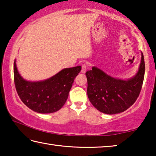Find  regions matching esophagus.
Here are the masks:
<instances>
[{"instance_id":"esophagus-1","label":"esophagus","mask_w":156,"mask_h":156,"mask_svg":"<svg viewBox=\"0 0 156 156\" xmlns=\"http://www.w3.org/2000/svg\"><path fill=\"white\" fill-rule=\"evenodd\" d=\"M86 71H87V66H86V65H83V66H82L81 72L83 73H84L86 72Z\"/></svg>"}]
</instances>
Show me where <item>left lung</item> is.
Instances as JSON below:
<instances>
[{
	"instance_id": "1",
	"label": "left lung",
	"mask_w": 156,
	"mask_h": 156,
	"mask_svg": "<svg viewBox=\"0 0 156 156\" xmlns=\"http://www.w3.org/2000/svg\"><path fill=\"white\" fill-rule=\"evenodd\" d=\"M144 70L142 52L138 72L126 80L112 77L97 67H92L91 70L86 72L89 101L96 109L106 114L125 112L133 105L140 93Z\"/></svg>"
}]
</instances>
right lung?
<instances>
[{
	"label": "right lung",
	"instance_id": "obj_1",
	"mask_svg": "<svg viewBox=\"0 0 156 156\" xmlns=\"http://www.w3.org/2000/svg\"><path fill=\"white\" fill-rule=\"evenodd\" d=\"M81 71V66L63 69L46 80L30 81L18 72L14 63V83L20 100L34 112L51 113L61 109L67 101L74 79Z\"/></svg>",
	"mask_w": 156,
	"mask_h": 156
}]
</instances>
